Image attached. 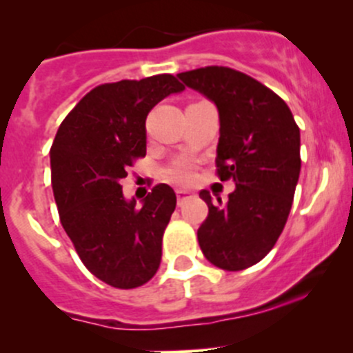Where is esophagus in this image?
Wrapping results in <instances>:
<instances>
[{
  "instance_id": "esophagus-1",
  "label": "esophagus",
  "mask_w": 353,
  "mask_h": 353,
  "mask_svg": "<svg viewBox=\"0 0 353 353\" xmlns=\"http://www.w3.org/2000/svg\"><path fill=\"white\" fill-rule=\"evenodd\" d=\"M188 198H192V193H190V192H183V190H178V192H176L178 205H183L185 201L188 200Z\"/></svg>"
}]
</instances>
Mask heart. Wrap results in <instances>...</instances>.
Segmentation results:
<instances>
[{"instance_id":"1","label":"heart","mask_w":353,"mask_h":353,"mask_svg":"<svg viewBox=\"0 0 353 353\" xmlns=\"http://www.w3.org/2000/svg\"><path fill=\"white\" fill-rule=\"evenodd\" d=\"M195 176V163L192 160H178L166 170V178L173 183L187 185Z\"/></svg>"}]
</instances>
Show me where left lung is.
I'll return each instance as SVG.
<instances>
[{
	"instance_id": "obj_1",
	"label": "left lung",
	"mask_w": 353,
	"mask_h": 353,
	"mask_svg": "<svg viewBox=\"0 0 353 353\" xmlns=\"http://www.w3.org/2000/svg\"><path fill=\"white\" fill-rule=\"evenodd\" d=\"M178 77L219 108L216 175L235 181L225 205L200 192L208 216L198 243L215 267L245 270L272 250L287 223L302 165L300 130L287 103L241 71L205 66Z\"/></svg>"
}]
</instances>
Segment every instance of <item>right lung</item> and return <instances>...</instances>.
Here are the masks:
<instances>
[{
  "instance_id": "1",
  "label": "right lung",
  "mask_w": 353,
  "mask_h": 353,
  "mask_svg": "<svg viewBox=\"0 0 353 353\" xmlns=\"http://www.w3.org/2000/svg\"><path fill=\"white\" fill-rule=\"evenodd\" d=\"M185 86L173 74L105 83L86 93L59 125L50 150L59 221L83 265L114 288H137L161 262V239L176 207L168 185L141 207L126 201L121 178L146 155L153 106Z\"/></svg>"
}]
</instances>
